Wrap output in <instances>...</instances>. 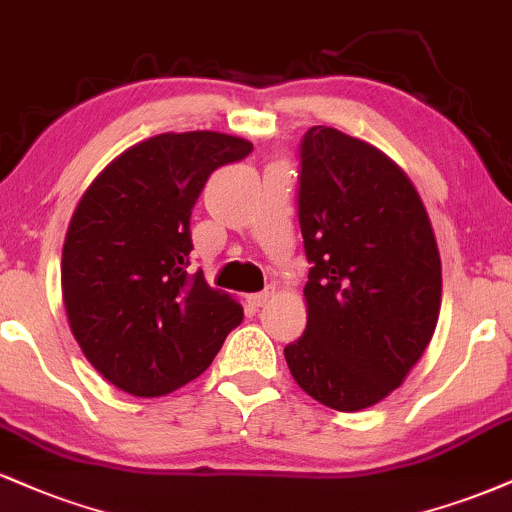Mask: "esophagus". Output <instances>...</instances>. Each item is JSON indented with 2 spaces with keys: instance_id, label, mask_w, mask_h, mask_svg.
<instances>
[{
  "instance_id": "1",
  "label": "esophagus",
  "mask_w": 512,
  "mask_h": 512,
  "mask_svg": "<svg viewBox=\"0 0 512 512\" xmlns=\"http://www.w3.org/2000/svg\"><path fill=\"white\" fill-rule=\"evenodd\" d=\"M273 297H275V290H273V287H266V290H263V292H258V294H251V297H249V302L254 304V306H266V304H268L270 299H273Z\"/></svg>"
}]
</instances>
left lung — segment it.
Instances as JSON below:
<instances>
[{
  "label": "left lung",
  "instance_id": "1",
  "mask_svg": "<svg viewBox=\"0 0 512 512\" xmlns=\"http://www.w3.org/2000/svg\"><path fill=\"white\" fill-rule=\"evenodd\" d=\"M299 225L309 258L306 330L285 347L294 381L338 412L388 398L431 342L441 256L410 177L333 126L304 134Z\"/></svg>",
  "mask_w": 512,
  "mask_h": 512
}]
</instances>
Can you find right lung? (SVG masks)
<instances>
[{
	"label": "right lung",
	"instance_id": "obj_1",
	"mask_svg": "<svg viewBox=\"0 0 512 512\" xmlns=\"http://www.w3.org/2000/svg\"><path fill=\"white\" fill-rule=\"evenodd\" d=\"M251 150L218 131L158 134L117 155L78 201L62 251L66 316L88 362L124 393L186 386L242 323V304L186 266L210 172Z\"/></svg>",
	"mask_w": 512,
	"mask_h": 512
}]
</instances>
